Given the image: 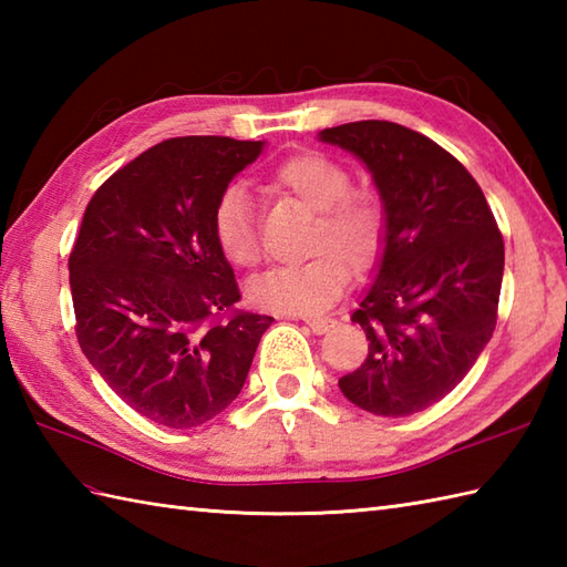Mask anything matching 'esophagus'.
Instances as JSON below:
<instances>
[{"instance_id": "34e87169", "label": "esophagus", "mask_w": 567, "mask_h": 567, "mask_svg": "<svg viewBox=\"0 0 567 567\" xmlns=\"http://www.w3.org/2000/svg\"><path fill=\"white\" fill-rule=\"evenodd\" d=\"M305 323H307V327L311 329V331H315L317 336H321V333H327V331H331L333 329V319H329V317H319V319H305Z\"/></svg>"}]
</instances>
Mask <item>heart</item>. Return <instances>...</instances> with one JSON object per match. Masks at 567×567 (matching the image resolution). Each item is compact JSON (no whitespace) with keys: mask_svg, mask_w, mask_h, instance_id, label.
Wrapping results in <instances>:
<instances>
[{"mask_svg":"<svg viewBox=\"0 0 567 567\" xmlns=\"http://www.w3.org/2000/svg\"><path fill=\"white\" fill-rule=\"evenodd\" d=\"M270 183L317 212L309 246L317 256L256 277L248 287L250 302L275 315H319L343 295L348 268L363 272L380 258L388 209L378 192L351 187L348 167L317 151L290 155L275 167ZM212 234L221 256L236 268L258 262L256 207L240 185L226 187L216 199Z\"/></svg>","mask_w":567,"mask_h":567,"instance_id":"obj_1","label":"heart"}]
</instances>
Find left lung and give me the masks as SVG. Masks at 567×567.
<instances>
[{"label": "left lung", "instance_id": "8db88e82", "mask_svg": "<svg viewBox=\"0 0 567 567\" xmlns=\"http://www.w3.org/2000/svg\"><path fill=\"white\" fill-rule=\"evenodd\" d=\"M319 138L365 163L388 209L375 282L351 317L368 355L339 388L370 414H416L455 390L492 339L502 234L475 177L424 134L370 118Z\"/></svg>", "mask_w": 567, "mask_h": 567}]
</instances>
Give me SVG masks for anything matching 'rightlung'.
Instances as JSON below:
<instances>
[{"label":"right lung","instance_id":"right-lung-1","mask_svg":"<svg viewBox=\"0 0 567 567\" xmlns=\"http://www.w3.org/2000/svg\"><path fill=\"white\" fill-rule=\"evenodd\" d=\"M265 141L167 138L94 192L72 246L70 292L82 353L155 424L221 414L272 317L238 311L234 268L212 234L214 204Z\"/></svg>","mask_w":567,"mask_h":567}]
</instances>
